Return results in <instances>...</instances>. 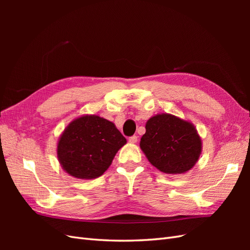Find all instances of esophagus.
<instances>
[{"instance_id": "esophagus-1", "label": "esophagus", "mask_w": 250, "mask_h": 250, "mask_svg": "<svg viewBox=\"0 0 250 250\" xmlns=\"http://www.w3.org/2000/svg\"><path fill=\"white\" fill-rule=\"evenodd\" d=\"M128 142L131 143V144L137 143L138 142V137H137V135H132V137H130L129 139H128Z\"/></svg>"}]
</instances>
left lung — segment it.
I'll return each instance as SVG.
<instances>
[{
  "instance_id": "left-lung-1",
  "label": "left lung",
  "mask_w": 250,
  "mask_h": 250,
  "mask_svg": "<svg viewBox=\"0 0 250 250\" xmlns=\"http://www.w3.org/2000/svg\"><path fill=\"white\" fill-rule=\"evenodd\" d=\"M145 127L140 147L161 172L183 174L199 160L202 142L191 122L170 113H158L147 121Z\"/></svg>"
}]
</instances>
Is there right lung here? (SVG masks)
Returning <instances> with one entry per match:
<instances>
[{"mask_svg": "<svg viewBox=\"0 0 250 250\" xmlns=\"http://www.w3.org/2000/svg\"><path fill=\"white\" fill-rule=\"evenodd\" d=\"M127 143L116 125L96 115L73 120L60 135L57 158L69 175L78 179L100 177Z\"/></svg>", "mask_w": 250, "mask_h": 250, "instance_id": "obj_1", "label": "right lung"}]
</instances>
